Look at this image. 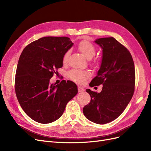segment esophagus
<instances>
[{
	"instance_id": "1",
	"label": "esophagus",
	"mask_w": 151,
	"mask_h": 151,
	"mask_svg": "<svg viewBox=\"0 0 151 151\" xmlns=\"http://www.w3.org/2000/svg\"><path fill=\"white\" fill-rule=\"evenodd\" d=\"M84 89L83 88V87H81V86H78V91H79V92H80V93H82V92H84Z\"/></svg>"
}]
</instances>
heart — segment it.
Masks as SVG:
<instances>
[{"instance_id": "heart-1", "label": "heart", "mask_w": 151, "mask_h": 151, "mask_svg": "<svg viewBox=\"0 0 151 151\" xmlns=\"http://www.w3.org/2000/svg\"><path fill=\"white\" fill-rule=\"evenodd\" d=\"M79 51L88 58L93 57L96 52V48L94 45L88 40H83L78 45ZM69 56V51H67L63 57V63H66ZM68 77L76 83H83L91 76L90 72L88 70L81 69H72L68 72Z\"/></svg>"}]
</instances>
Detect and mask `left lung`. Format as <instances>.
<instances>
[{
  "instance_id": "left-lung-1",
  "label": "left lung",
  "mask_w": 151,
  "mask_h": 151,
  "mask_svg": "<svg viewBox=\"0 0 151 151\" xmlns=\"http://www.w3.org/2000/svg\"><path fill=\"white\" fill-rule=\"evenodd\" d=\"M94 42L101 48L103 55L97 75L89 86L103 84V88L99 93L86 89L91 101L83 108V113L89 120L102 125L115 120L130 101L135 72L130 53L113 37L98 38Z\"/></svg>"
}]
</instances>
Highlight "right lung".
Listing matches in <instances>:
<instances>
[{
	"mask_svg": "<svg viewBox=\"0 0 151 151\" xmlns=\"http://www.w3.org/2000/svg\"><path fill=\"white\" fill-rule=\"evenodd\" d=\"M73 45L68 37L47 36L28 45L21 55L15 79L16 96L24 111L36 122L49 123L58 119L78 93L77 85L70 81L50 84Z\"/></svg>",
	"mask_w": 151,
	"mask_h": 151,
	"instance_id": "right-lung-1",
	"label": "right lung"
}]
</instances>
